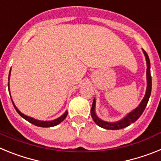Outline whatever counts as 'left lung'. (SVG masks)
Returning <instances> with one entry per match:
<instances>
[{"mask_svg":"<svg viewBox=\"0 0 161 161\" xmlns=\"http://www.w3.org/2000/svg\"><path fill=\"white\" fill-rule=\"evenodd\" d=\"M143 52L145 55V58H146V62H147V89H146V93H145L144 97L143 98L142 102H140L138 107H136L134 110L130 112L123 119H121L118 122H115V123H109V122L102 120L97 116L96 113H95L96 101H95V99H93V105H92V108H91V116H92L93 121L97 126H101L102 128L107 129V130H119V129L125 128V127L128 126L131 123H135L143 114V110L147 106L149 97H150L151 92H152V76H151L150 72V60H149V57L147 52H145L143 49Z\"/></svg>","mask_w":161,"mask_h":161,"instance_id":"8db88e82","label":"left lung"}]
</instances>
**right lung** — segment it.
<instances>
[{"instance_id": "right-lung-1", "label": "right lung", "mask_w": 161, "mask_h": 161, "mask_svg": "<svg viewBox=\"0 0 161 161\" xmlns=\"http://www.w3.org/2000/svg\"><path fill=\"white\" fill-rule=\"evenodd\" d=\"M9 76H10V71H9V75H8V80H9ZM8 88L9 89V85H8ZM8 92H9V89H8ZM9 94H10V93H9ZM11 100H12V98H11ZM12 102H13V105H14V108H15V109L17 110V112L19 114V115H21V116H22L24 119H25L26 121H28L29 123H32V124L35 125V126H41V127H51V126H56V125L59 124V123H60L62 121L64 120L65 118H66L67 115H68V111H65V113L63 115H61L60 117L58 118V119H55V120H52V121L37 120V119H33V118L29 117V116H26V115H25V114H23L22 113H21V112L18 110V108L16 107V106L14 105L13 100H12Z\"/></svg>"}]
</instances>
